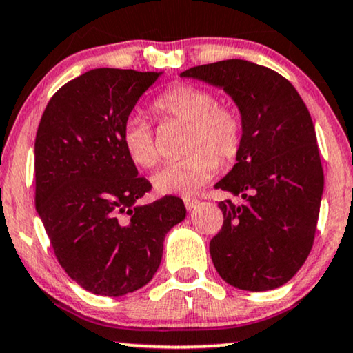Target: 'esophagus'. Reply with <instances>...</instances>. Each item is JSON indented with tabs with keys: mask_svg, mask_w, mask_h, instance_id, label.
<instances>
[{
	"mask_svg": "<svg viewBox=\"0 0 353 353\" xmlns=\"http://www.w3.org/2000/svg\"><path fill=\"white\" fill-rule=\"evenodd\" d=\"M183 202H185V207L188 208V210H192V208H196L197 207V203H199V201L196 197H183Z\"/></svg>",
	"mask_w": 353,
	"mask_h": 353,
	"instance_id": "1",
	"label": "esophagus"
}]
</instances>
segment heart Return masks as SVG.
Masks as SVG:
<instances>
[{"instance_id": "b5f03b06", "label": "heart", "mask_w": 353, "mask_h": 353, "mask_svg": "<svg viewBox=\"0 0 353 353\" xmlns=\"http://www.w3.org/2000/svg\"><path fill=\"white\" fill-rule=\"evenodd\" d=\"M152 111L162 121L188 124L185 159L162 167L152 176L159 194H191L218 172L219 162L231 165L243 146L245 124L237 106L218 101L213 90L180 83L161 92ZM122 146L139 167H152L159 161L154 130L140 114H130L121 129Z\"/></svg>"}]
</instances>
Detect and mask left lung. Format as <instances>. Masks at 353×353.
<instances>
[{
    "instance_id": "1",
    "label": "left lung",
    "mask_w": 353,
    "mask_h": 353,
    "mask_svg": "<svg viewBox=\"0 0 353 353\" xmlns=\"http://www.w3.org/2000/svg\"><path fill=\"white\" fill-rule=\"evenodd\" d=\"M181 76L223 88L245 124L237 164L214 185L242 197L239 205L218 202L224 221L210 240L214 269L240 290L282 287L312 250L323 192L307 106L287 78L247 60L192 66Z\"/></svg>"
}]
</instances>
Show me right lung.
<instances>
[{
  "label": "right lung",
  "instance_id": "right-lung-1",
  "mask_svg": "<svg viewBox=\"0 0 353 353\" xmlns=\"http://www.w3.org/2000/svg\"><path fill=\"white\" fill-rule=\"evenodd\" d=\"M159 78L154 71L95 68L62 85L34 140V203L63 270L84 290L122 296L150 282L164 237L186 216L164 196L137 201L151 183L122 146L121 129Z\"/></svg>",
  "mask_w": 353,
  "mask_h": 353
}]
</instances>
